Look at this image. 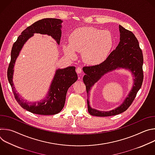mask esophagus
<instances>
[{"label":"esophagus","mask_w":155,"mask_h":155,"mask_svg":"<svg viewBox=\"0 0 155 155\" xmlns=\"http://www.w3.org/2000/svg\"><path fill=\"white\" fill-rule=\"evenodd\" d=\"M76 72H77V74H80L81 73V72H82V69H81V68L80 67H78V68H77V69H76Z\"/></svg>","instance_id":"34e87169"}]
</instances>
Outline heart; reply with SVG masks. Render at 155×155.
<instances>
[{
    "instance_id": "b5f03b06",
    "label": "heart",
    "mask_w": 155,
    "mask_h": 155,
    "mask_svg": "<svg viewBox=\"0 0 155 155\" xmlns=\"http://www.w3.org/2000/svg\"><path fill=\"white\" fill-rule=\"evenodd\" d=\"M114 45V38L108 31L91 27H82L74 31L69 37V43L64 44V51L71 57L82 52L83 61L89 64L103 62Z\"/></svg>"
}]
</instances>
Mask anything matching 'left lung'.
Wrapping results in <instances>:
<instances>
[{
	"label": "left lung",
	"mask_w": 155,
	"mask_h": 155,
	"mask_svg": "<svg viewBox=\"0 0 155 155\" xmlns=\"http://www.w3.org/2000/svg\"><path fill=\"white\" fill-rule=\"evenodd\" d=\"M119 28L120 41L115 50L102 63L92 66H84L83 68V71L85 73L83 80L86 86L87 97L91 87L102 76L117 68L122 67L130 70L135 77V84L124 102L117 109L108 112H101L92 109L89 105L87 97L88 112L93 116L110 117L125 112L134 101L142 84L143 58L139 41L131 31L124 29L120 25Z\"/></svg>",
	"instance_id": "left-lung-1"
}]
</instances>
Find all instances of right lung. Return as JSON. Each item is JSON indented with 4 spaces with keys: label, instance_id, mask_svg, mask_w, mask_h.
Segmentation results:
<instances>
[{
    "label": "right lung",
    "instance_id": "add662e5",
    "mask_svg": "<svg viewBox=\"0 0 155 155\" xmlns=\"http://www.w3.org/2000/svg\"><path fill=\"white\" fill-rule=\"evenodd\" d=\"M62 21L56 18H44L36 21L21 32L16 41L13 43L11 51V60L8 68L7 77L17 102L22 108L38 115H51L59 113L63 108L66 94L69 87L78 78L75 68L71 66L62 69H58L51 84L48 96L37 103L30 104L21 99L16 93L13 83V67L15 61L26 41L34 33L51 35L59 44L61 37V23Z\"/></svg>",
    "mask_w": 155,
    "mask_h": 155
}]
</instances>
